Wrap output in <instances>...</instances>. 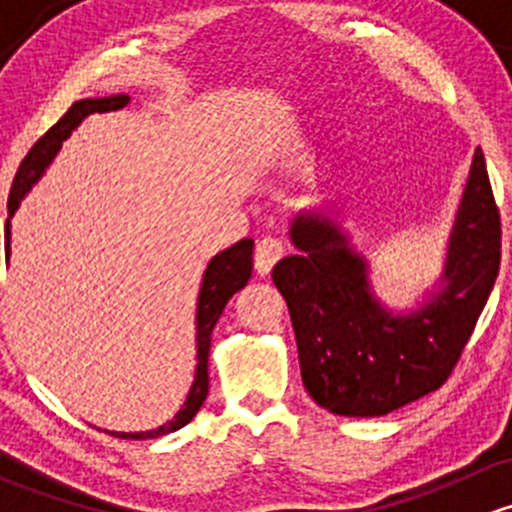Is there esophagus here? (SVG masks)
Masks as SVG:
<instances>
[{
  "instance_id": "obj_1",
  "label": "esophagus",
  "mask_w": 512,
  "mask_h": 512,
  "mask_svg": "<svg viewBox=\"0 0 512 512\" xmlns=\"http://www.w3.org/2000/svg\"><path fill=\"white\" fill-rule=\"evenodd\" d=\"M282 255H285L282 240H277V237H262L255 247V270L260 272V275H267Z\"/></svg>"
}]
</instances>
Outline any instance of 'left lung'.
Wrapping results in <instances>:
<instances>
[{
	"instance_id": "1",
	"label": "left lung",
	"mask_w": 512,
	"mask_h": 512,
	"mask_svg": "<svg viewBox=\"0 0 512 512\" xmlns=\"http://www.w3.org/2000/svg\"><path fill=\"white\" fill-rule=\"evenodd\" d=\"M297 255L272 282L285 297L297 337L304 389L337 416H386L441 389L461 359L500 267V213L476 151L448 237L441 289L409 314L371 292L369 265L322 213L289 227Z\"/></svg>"
}]
</instances>
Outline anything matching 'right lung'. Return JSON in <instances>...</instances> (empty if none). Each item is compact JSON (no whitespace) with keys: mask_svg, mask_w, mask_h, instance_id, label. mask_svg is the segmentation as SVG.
<instances>
[{"mask_svg":"<svg viewBox=\"0 0 512 512\" xmlns=\"http://www.w3.org/2000/svg\"><path fill=\"white\" fill-rule=\"evenodd\" d=\"M131 101V96L116 94V96H103V98H84V101H76L39 141L34 143L32 151L27 153L19 165L17 175H14L12 190H9V218L17 213V208L22 205L24 195L32 190L36 180L44 175V170L49 168V163L54 160L56 153H59L61 143L71 136L76 126L84 121L91 113H106V111H118L126 103ZM9 240H12V230L4 227V255L9 257L12 247H9ZM252 240H240L235 242L227 250L218 252L213 260L208 262V270L203 275V285H200L198 294V309H195V349H198V364H195V379L193 386L188 391V399H185L183 409L178 411L168 423L153 428V431H138V433H118L111 431V436L116 438H131V441H143V438H158L165 436V433H173L178 428H183L185 423L193 421V416L198 414L200 406H203L205 396H208V354H210V339H213V329L218 324L220 314H223L227 299L247 285L252 275Z\"/></svg>","mask_w":512,"mask_h":512,"instance_id":"1","label":"right lung"}]
</instances>
